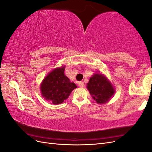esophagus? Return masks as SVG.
<instances>
[{
  "mask_svg": "<svg viewBox=\"0 0 152 152\" xmlns=\"http://www.w3.org/2000/svg\"><path fill=\"white\" fill-rule=\"evenodd\" d=\"M79 86L80 87H84L85 86V83H84V82H83V81H80L79 83Z\"/></svg>",
  "mask_w": 152,
  "mask_h": 152,
  "instance_id": "esophagus-1",
  "label": "esophagus"
}]
</instances>
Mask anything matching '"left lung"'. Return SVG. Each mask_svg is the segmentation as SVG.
<instances>
[{"mask_svg":"<svg viewBox=\"0 0 152 152\" xmlns=\"http://www.w3.org/2000/svg\"><path fill=\"white\" fill-rule=\"evenodd\" d=\"M87 88L97 103H105L114 93L110 82L102 74H95L90 79Z\"/></svg>","mask_w":152,"mask_h":152,"instance_id":"left-lung-1","label":"left lung"}]
</instances>
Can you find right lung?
Returning <instances> with one entry per match:
<instances>
[{"mask_svg": "<svg viewBox=\"0 0 152 152\" xmlns=\"http://www.w3.org/2000/svg\"><path fill=\"white\" fill-rule=\"evenodd\" d=\"M65 67L54 69L43 79L41 85L42 96L55 104L62 103L77 86L64 75Z\"/></svg>", "mask_w": 152, "mask_h": 152, "instance_id": "add662e5", "label": "right lung"}]
</instances>
